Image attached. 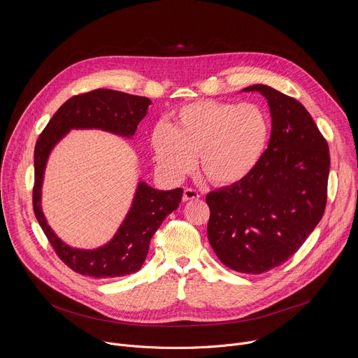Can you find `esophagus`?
<instances>
[{
	"instance_id": "esophagus-1",
	"label": "esophagus",
	"mask_w": 358,
	"mask_h": 358,
	"mask_svg": "<svg viewBox=\"0 0 358 358\" xmlns=\"http://www.w3.org/2000/svg\"><path fill=\"white\" fill-rule=\"evenodd\" d=\"M198 198H199V194L194 188H185L184 189V194H182V201L184 202L191 201V199H198Z\"/></svg>"
}]
</instances>
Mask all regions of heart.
<instances>
[{"instance_id":"heart-1","label":"heart","mask_w":358,"mask_h":358,"mask_svg":"<svg viewBox=\"0 0 358 358\" xmlns=\"http://www.w3.org/2000/svg\"><path fill=\"white\" fill-rule=\"evenodd\" d=\"M271 138L266 112L255 103L199 100L173 115L170 127L159 124L151 148L160 170L173 180L194 166L215 185L248 178L261 163Z\"/></svg>"}]
</instances>
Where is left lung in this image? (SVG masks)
Wrapping results in <instances>:
<instances>
[{"label":"left lung","instance_id":"obj_1","mask_svg":"<svg viewBox=\"0 0 358 358\" xmlns=\"http://www.w3.org/2000/svg\"><path fill=\"white\" fill-rule=\"evenodd\" d=\"M272 131L265 156L238 184L211 191L208 241L232 271L259 275L286 262L320 222L327 201L330 155L299 100L266 86Z\"/></svg>","mask_w":358,"mask_h":358}]
</instances>
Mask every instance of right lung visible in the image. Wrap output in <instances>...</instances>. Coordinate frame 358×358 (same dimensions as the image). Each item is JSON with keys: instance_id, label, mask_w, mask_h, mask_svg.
I'll return each mask as SVG.
<instances>
[{"instance_id": "1", "label": "right lung", "mask_w": 358, "mask_h": 358, "mask_svg": "<svg viewBox=\"0 0 358 358\" xmlns=\"http://www.w3.org/2000/svg\"><path fill=\"white\" fill-rule=\"evenodd\" d=\"M151 100L110 89H96L66 100L39 134L35 151L32 206L35 217L59 259L72 271L90 278H119L137 272L148 245L169 214L178 208L182 189L160 191L140 181L131 208L110 242L97 249L71 248L48 225L41 210L43 171L50 151L71 129H100L131 137L147 115Z\"/></svg>"}]
</instances>
